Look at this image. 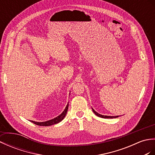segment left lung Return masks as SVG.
<instances>
[{"mask_svg": "<svg viewBox=\"0 0 155 155\" xmlns=\"http://www.w3.org/2000/svg\"><path fill=\"white\" fill-rule=\"evenodd\" d=\"M92 110H93V111H94V113H95V114L97 115V116H98V117H101V118H109V119H113V118H116V117H118L119 116H106V115H100V114H99L98 113H97L96 112L95 110L92 108Z\"/></svg>", "mask_w": 155, "mask_h": 155, "instance_id": "8db88e82", "label": "left lung"}]
</instances>
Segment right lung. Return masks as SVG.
I'll return each instance as SVG.
<instances>
[{
	"label": "right lung",
	"instance_id": "right-lung-1",
	"mask_svg": "<svg viewBox=\"0 0 155 155\" xmlns=\"http://www.w3.org/2000/svg\"><path fill=\"white\" fill-rule=\"evenodd\" d=\"M68 104L66 105V108H65L64 111L62 112L61 115L59 116L56 117V118H54L53 119L49 120V121H47L45 122H36V121H30L31 122H32L34 124L37 125H40V126H50L54 124H57L59 122L63 120V119L65 117L66 113L68 112Z\"/></svg>",
	"mask_w": 155,
	"mask_h": 155
}]
</instances>
